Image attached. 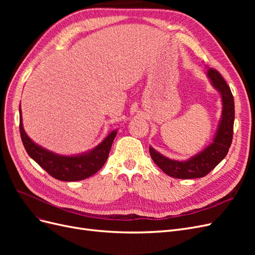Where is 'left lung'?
I'll use <instances>...</instances> for the list:
<instances>
[{
    "instance_id": "left-lung-1",
    "label": "left lung",
    "mask_w": 255,
    "mask_h": 255,
    "mask_svg": "<svg viewBox=\"0 0 255 255\" xmlns=\"http://www.w3.org/2000/svg\"><path fill=\"white\" fill-rule=\"evenodd\" d=\"M206 76L212 86L219 92L222 103L221 117L212 141L195 155L184 160L169 158L151 145L149 148L154 163L166 174L175 179L187 180L205 176L227 156L232 143L235 118L233 95L218 71L208 68Z\"/></svg>"
}]
</instances>
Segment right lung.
Segmentation results:
<instances>
[{
	"instance_id": "obj_1",
	"label": "right lung",
	"mask_w": 255,
	"mask_h": 255,
	"mask_svg": "<svg viewBox=\"0 0 255 255\" xmlns=\"http://www.w3.org/2000/svg\"><path fill=\"white\" fill-rule=\"evenodd\" d=\"M19 114L21 139L27 154L51 176L59 181H82L98 172L109 157L117 135V129H113L95 148L74 155H63L45 149L30 139L23 128L21 107H19Z\"/></svg>"
}]
</instances>
